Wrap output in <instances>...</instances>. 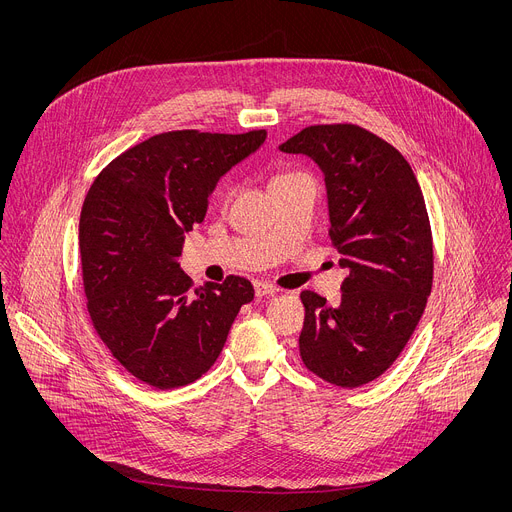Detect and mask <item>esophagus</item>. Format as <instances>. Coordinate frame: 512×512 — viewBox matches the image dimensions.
I'll return each mask as SVG.
<instances>
[{"label":"esophagus","mask_w":512,"mask_h":512,"mask_svg":"<svg viewBox=\"0 0 512 512\" xmlns=\"http://www.w3.org/2000/svg\"><path fill=\"white\" fill-rule=\"evenodd\" d=\"M277 287L273 283H267V281H255V296L257 298H265V296H273L277 294Z\"/></svg>","instance_id":"obj_1"}]
</instances>
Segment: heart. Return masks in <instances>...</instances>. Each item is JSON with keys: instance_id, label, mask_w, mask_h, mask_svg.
<instances>
[{"instance_id": "obj_1", "label": "heart", "mask_w": 512, "mask_h": 512, "mask_svg": "<svg viewBox=\"0 0 512 512\" xmlns=\"http://www.w3.org/2000/svg\"><path fill=\"white\" fill-rule=\"evenodd\" d=\"M294 176H298V174H294V172H283V174H277V176H273V178H271L269 188H271V186H277V184H281V182H285V180H289V178H294Z\"/></svg>"}]
</instances>
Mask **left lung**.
I'll return each mask as SVG.
<instances>
[{
    "mask_svg": "<svg viewBox=\"0 0 512 512\" xmlns=\"http://www.w3.org/2000/svg\"><path fill=\"white\" fill-rule=\"evenodd\" d=\"M279 150L304 154L322 170L330 239L348 269L336 308L302 291V360L336 387L367 385L401 354L431 294L433 243L421 188L393 145L358 125H312Z\"/></svg>",
    "mask_w": 512,
    "mask_h": 512,
    "instance_id": "8db88e82",
    "label": "left lung"
}]
</instances>
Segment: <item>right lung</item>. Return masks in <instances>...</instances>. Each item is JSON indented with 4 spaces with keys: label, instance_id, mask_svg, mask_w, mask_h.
Wrapping results in <instances>:
<instances>
[{
    "label": "right lung",
    "instance_id": "add662e5",
    "mask_svg": "<svg viewBox=\"0 0 512 512\" xmlns=\"http://www.w3.org/2000/svg\"><path fill=\"white\" fill-rule=\"evenodd\" d=\"M265 137V129L160 133L93 182L79 223L87 308L103 344L135 379L162 391L200 379L253 300L251 281L239 275L192 289L178 257L218 180Z\"/></svg>",
    "mask_w": 512,
    "mask_h": 512
}]
</instances>
